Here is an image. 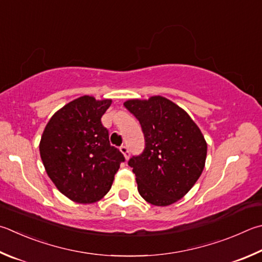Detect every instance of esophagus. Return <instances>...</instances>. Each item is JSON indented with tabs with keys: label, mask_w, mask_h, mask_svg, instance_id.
<instances>
[{
	"label": "esophagus",
	"mask_w": 262,
	"mask_h": 262,
	"mask_svg": "<svg viewBox=\"0 0 262 262\" xmlns=\"http://www.w3.org/2000/svg\"><path fill=\"white\" fill-rule=\"evenodd\" d=\"M120 152L125 157V159L128 160V158H129V150H128V147L126 145L120 146Z\"/></svg>",
	"instance_id": "obj_1"
}]
</instances>
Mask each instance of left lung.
Masks as SVG:
<instances>
[{"instance_id":"obj_1","label":"left lung","mask_w":262,"mask_h":262,"mask_svg":"<svg viewBox=\"0 0 262 262\" xmlns=\"http://www.w3.org/2000/svg\"><path fill=\"white\" fill-rule=\"evenodd\" d=\"M123 105L140 121L145 139L141 156L128 165L145 202L168 206L189 192L205 167L207 143L182 107L163 96L128 99Z\"/></svg>"}]
</instances>
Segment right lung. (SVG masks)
I'll list each match as a JSON object with an SVG mask.
<instances>
[{
	"instance_id": "add662e5",
	"label": "right lung",
	"mask_w": 262,
	"mask_h": 262,
	"mask_svg": "<svg viewBox=\"0 0 262 262\" xmlns=\"http://www.w3.org/2000/svg\"><path fill=\"white\" fill-rule=\"evenodd\" d=\"M112 99L89 95L73 99L50 118L41 136L40 156L56 188L79 204L101 201L125 161L111 146L101 118Z\"/></svg>"
}]
</instances>
